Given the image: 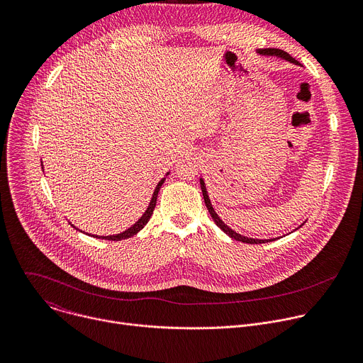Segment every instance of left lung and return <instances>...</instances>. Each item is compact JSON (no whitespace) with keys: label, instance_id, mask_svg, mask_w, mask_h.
I'll return each mask as SVG.
<instances>
[{"label":"left lung","instance_id":"8db88e82","mask_svg":"<svg viewBox=\"0 0 363 363\" xmlns=\"http://www.w3.org/2000/svg\"><path fill=\"white\" fill-rule=\"evenodd\" d=\"M257 53L260 56H266V57H277V59H281V60H286L289 63H293V65H298L297 60H294L290 55H287L286 51L283 50H279V48H263V50H257ZM199 184H201V191H202V196H203V202L206 205V208H208V213L211 214L214 223L231 238L234 240H238V241H242V242H247V244H263V242H269V241H274L277 238H252V237H245L242 234H238L235 233L233 228H230L221 218L220 216L216 213L214 206L211 203V199H210V195H208V191H206V186H205V182H203V178H199ZM304 224V223H303ZM301 224V225H303ZM301 225H298L296 230H298ZM294 230V231H296ZM280 238V237H279Z\"/></svg>","mask_w":363,"mask_h":363}]
</instances>
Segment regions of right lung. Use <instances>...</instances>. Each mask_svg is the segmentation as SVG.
<instances>
[{"label": "right lung", "instance_id": "obj_1", "mask_svg": "<svg viewBox=\"0 0 363 363\" xmlns=\"http://www.w3.org/2000/svg\"><path fill=\"white\" fill-rule=\"evenodd\" d=\"M41 164H43V161H41ZM41 168H43V172H44V167L41 165ZM169 175V172H167V175L157 184V186H155V191H153V194H152V198H150V201H149V203H147V208H146V211L142 214V217L132 225V227H129L128 230H125L123 233H121V234H113V235H94V234H90V235H93L94 238H101V240H111V241H119V240H126V238H129V237H133L135 234H138L146 224H147V221L150 220V217H152V214H153V210H155V206H157V198H158V192H160V189H161V186H162V184L165 182V179H167V177ZM72 224V223H70ZM72 227L73 228H76V230H79L77 227H74L73 224H72ZM80 233H83L82 230H79Z\"/></svg>", "mask_w": 363, "mask_h": 363}]
</instances>
